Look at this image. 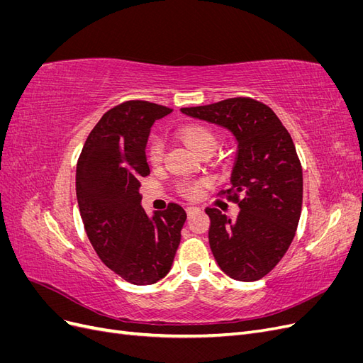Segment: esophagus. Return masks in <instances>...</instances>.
<instances>
[{"instance_id": "esophagus-1", "label": "esophagus", "mask_w": 363, "mask_h": 363, "mask_svg": "<svg viewBox=\"0 0 363 363\" xmlns=\"http://www.w3.org/2000/svg\"><path fill=\"white\" fill-rule=\"evenodd\" d=\"M199 211H200L199 207H192V206H191V207H186V213H188L189 216H191V215H194V213H196Z\"/></svg>"}]
</instances>
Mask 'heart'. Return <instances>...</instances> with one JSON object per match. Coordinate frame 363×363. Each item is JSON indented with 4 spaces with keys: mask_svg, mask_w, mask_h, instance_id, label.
Instances as JSON below:
<instances>
[{
    "mask_svg": "<svg viewBox=\"0 0 363 363\" xmlns=\"http://www.w3.org/2000/svg\"><path fill=\"white\" fill-rule=\"evenodd\" d=\"M180 138L194 152L199 155L200 151L207 148H216V136L212 130L201 125H189L180 131ZM163 156V144L159 138H152L148 147V157L151 163H159ZM204 188V183L200 182H188L180 186V192L189 199L200 196Z\"/></svg>",
    "mask_w": 363,
    "mask_h": 363,
    "instance_id": "obj_1",
    "label": "heart"
}]
</instances>
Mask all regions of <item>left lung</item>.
Listing matches in <instances>:
<instances>
[{
	"label": "left lung",
	"mask_w": 363,
	"mask_h": 363,
	"mask_svg": "<svg viewBox=\"0 0 363 363\" xmlns=\"http://www.w3.org/2000/svg\"><path fill=\"white\" fill-rule=\"evenodd\" d=\"M182 113L227 130L236 142L225 192L240 211L232 219L206 208L208 244L230 279L260 280L288 251L300 221L303 171L292 138L268 106L251 98L184 107Z\"/></svg>",
	"instance_id": "obj_1"
}]
</instances>
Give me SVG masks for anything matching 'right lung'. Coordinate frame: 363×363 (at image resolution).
<instances>
[{"mask_svg":"<svg viewBox=\"0 0 363 363\" xmlns=\"http://www.w3.org/2000/svg\"><path fill=\"white\" fill-rule=\"evenodd\" d=\"M171 112L148 101L111 108L87 136L77 163L75 192L87 238L107 268L139 286L169 272L186 221L175 203L151 216L140 204V179L150 174V131Z\"/></svg>","mask_w":363,"mask_h":363,"instance_id":"add662e5","label":"right lung"}]
</instances>
